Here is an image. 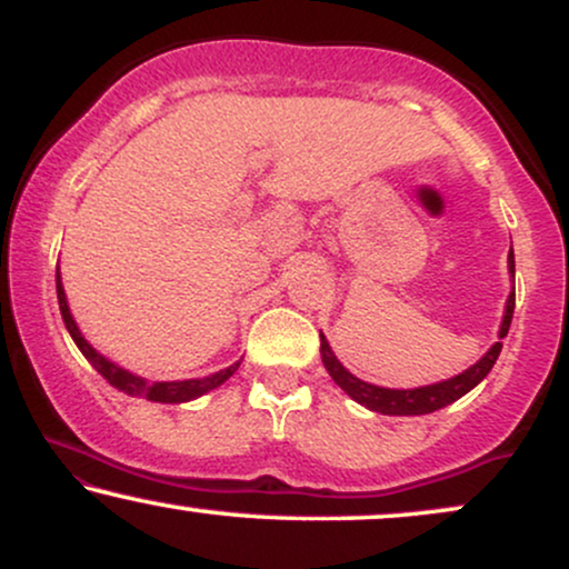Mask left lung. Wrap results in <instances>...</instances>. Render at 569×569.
Returning <instances> with one entry per match:
<instances>
[{
    "label": "left lung",
    "mask_w": 569,
    "mask_h": 569,
    "mask_svg": "<svg viewBox=\"0 0 569 569\" xmlns=\"http://www.w3.org/2000/svg\"><path fill=\"white\" fill-rule=\"evenodd\" d=\"M508 272H511V276L516 272L513 248H511V253H508ZM513 305H516V293L511 291L508 293L506 316H502V323L498 331L500 339L508 335V329H511ZM500 350H502V342H495L492 348H489L485 356L473 363V367L460 371V375L449 377V380L422 385V388L398 390V388H380V385L363 382V380H358L356 375H350V371L339 363V358L335 356V350H331V345L326 342V337L321 335V358H323V367H326V371H329L331 380H335L339 388H342L345 393L352 398V401L361 403V407H367L371 411H380V415H401V417L430 415V411H439L443 407H449L452 401H457V398L466 396L468 390H473L476 385H479L489 375V369H492L495 361H498Z\"/></svg>",
    "instance_id": "1"
}]
</instances>
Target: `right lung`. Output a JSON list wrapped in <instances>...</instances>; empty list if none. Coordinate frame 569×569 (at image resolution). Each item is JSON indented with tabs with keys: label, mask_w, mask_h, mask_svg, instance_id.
<instances>
[{
	"label": "right lung",
	"mask_w": 569,
	"mask_h": 569,
	"mask_svg": "<svg viewBox=\"0 0 569 569\" xmlns=\"http://www.w3.org/2000/svg\"><path fill=\"white\" fill-rule=\"evenodd\" d=\"M56 293H58V307H61V318L63 323H67L71 339H74V345L80 348V352L84 358L90 361V367H93L98 375L103 377L112 388L122 390V393L128 396H139V398H147V401H154V403H184V401H194V398L206 396L208 390L219 388L221 382H227L230 377L238 371L240 361H234L232 367L221 369V371H213V375L208 377H198V380H173V382H160V380H147V377H139L133 375V371L117 367L114 361H109L107 356H101L93 345L88 342V339L82 337L80 326H77L74 316H71L69 310V302H67V291H63V283H61V270H56Z\"/></svg>",
	"instance_id": "obj_1"
}]
</instances>
